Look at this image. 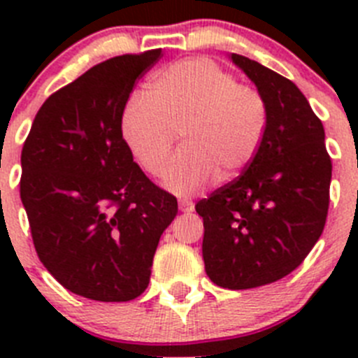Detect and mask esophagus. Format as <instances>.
Returning a JSON list of instances; mask_svg holds the SVG:
<instances>
[{
    "mask_svg": "<svg viewBox=\"0 0 358 358\" xmlns=\"http://www.w3.org/2000/svg\"><path fill=\"white\" fill-rule=\"evenodd\" d=\"M179 210H181V211H194V202L188 201V199H181V201H179Z\"/></svg>",
    "mask_w": 358,
    "mask_h": 358,
    "instance_id": "34e87169",
    "label": "esophagus"
}]
</instances>
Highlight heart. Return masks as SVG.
Here are the masks:
<instances>
[{
  "label": "heart",
  "instance_id": "heart-1",
  "mask_svg": "<svg viewBox=\"0 0 358 358\" xmlns=\"http://www.w3.org/2000/svg\"><path fill=\"white\" fill-rule=\"evenodd\" d=\"M267 102L211 59L173 62L152 78L150 96L134 94L123 109V138L136 161L159 176L179 132L182 148L164 185L194 194L217 177L227 182L248 169L267 131Z\"/></svg>",
  "mask_w": 358,
  "mask_h": 358
}]
</instances>
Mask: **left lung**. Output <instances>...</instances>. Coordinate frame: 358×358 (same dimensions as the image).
<instances>
[{
  "label": "left lung",
  "instance_id": "left-lung-1",
  "mask_svg": "<svg viewBox=\"0 0 358 358\" xmlns=\"http://www.w3.org/2000/svg\"><path fill=\"white\" fill-rule=\"evenodd\" d=\"M231 59L264 94L267 131L248 169L195 210L210 280L245 290L285 278L312 251L327 224L331 159L321 120L297 85L248 57Z\"/></svg>",
  "mask_w": 358,
  "mask_h": 358
}]
</instances>
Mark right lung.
Returning <instances> with one entry per match:
<instances>
[{
	"mask_svg": "<svg viewBox=\"0 0 358 358\" xmlns=\"http://www.w3.org/2000/svg\"><path fill=\"white\" fill-rule=\"evenodd\" d=\"M161 50L113 57L46 98L21 152L19 194L39 260L64 289L131 301L148 287L177 199L134 163L122 118Z\"/></svg>",
	"mask_w": 358,
	"mask_h": 358,
	"instance_id": "obj_1",
	"label": "right lung"
}]
</instances>
